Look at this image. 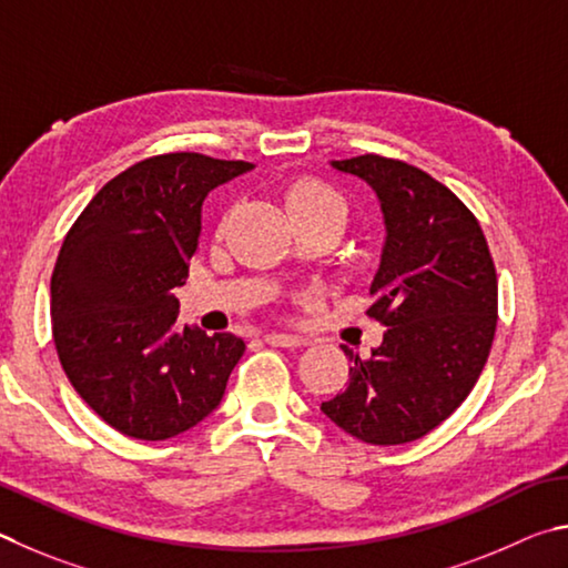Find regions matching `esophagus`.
<instances>
[{"instance_id":"obj_1","label":"esophagus","mask_w":568,"mask_h":568,"mask_svg":"<svg viewBox=\"0 0 568 568\" xmlns=\"http://www.w3.org/2000/svg\"><path fill=\"white\" fill-rule=\"evenodd\" d=\"M264 342L272 344V346H284V349H292V346H302L304 339L302 336H294V334H278V332H268L264 334Z\"/></svg>"}]
</instances>
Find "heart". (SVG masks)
<instances>
[{
  "label": "heart",
  "mask_w": 568,
  "mask_h": 568,
  "mask_svg": "<svg viewBox=\"0 0 568 568\" xmlns=\"http://www.w3.org/2000/svg\"><path fill=\"white\" fill-rule=\"evenodd\" d=\"M286 212H290L292 222L302 216H324L334 219L344 226L346 219V204L344 199L334 192L332 186L322 182H312V179H304V182H296L286 192Z\"/></svg>",
  "instance_id": "1"
}]
</instances>
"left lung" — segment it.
<instances>
[{
    "mask_svg": "<svg viewBox=\"0 0 568 568\" xmlns=\"http://www.w3.org/2000/svg\"><path fill=\"white\" fill-rule=\"evenodd\" d=\"M332 166L359 176L382 204L386 242L366 314L386 332L366 359L342 346L349 384L322 412L364 444H409L459 409L489 359L494 258L476 216L422 169L379 154Z\"/></svg>",
    "mask_w": 568,
    "mask_h": 568,
    "instance_id": "1",
    "label": "left lung"
}]
</instances>
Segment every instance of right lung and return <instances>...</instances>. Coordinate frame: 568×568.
Instances as JSON below:
<instances>
[{
  "label": "right lung",
  "mask_w": 568,
  "mask_h": 568,
  "mask_svg": "<svg viewBox=\"0 0 568 568\" xmlns=\"http://www.w3.org/2000/svg\"><path fill=\"white\" fill-rule=\"evenodd\" d=\"M254 169L194 152L149 156L99 189L52 272V334L67 379L119 434L164 442L222 402L246 344L176 326V286L214 186Z\"/></svg>",
  "instance_id": "1"
}]
</instances>
